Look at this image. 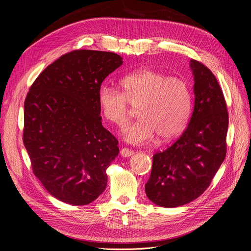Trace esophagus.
Listing matches in <instances>:
<instances>
[{
	"mask_svg": "<svg viewBox=\"0 0 251 251\" xmlns=\"http://www.w3.org/2000/svg\"><path fill=\"white\" fill-rule=\"evenodd\" d=\"M120 153H121L122 156L128 157V156H131V155H132V154L134 153V151L129 150V149H127V148H123V149H121Z\"/></svg>",
	"mask_w": 251,
	"mask_h": 251,
	"instance_id": "esophagus-1",
	"label": "esophagus"
}]
</instances>
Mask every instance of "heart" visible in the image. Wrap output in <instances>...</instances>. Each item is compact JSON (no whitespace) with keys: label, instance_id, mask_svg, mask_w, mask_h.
<instances>
[{"label":"heart","instance_id":"heart-1","mask_svg":"<svg viewBox=\"0 0 251 251\" xmlns=\"http://www.w3.org/2000/svg\"><path fill=\"white\" fill-rule=\"evenodd\" d=\"M122 92L101 85L98 100L105 120L124 126L137 108L138 120L125 130L124 138L132 144L174 138L186 128L191 114V92L182 78L142 69L130 73L120 81Z\"/></svg>","mask_w":251,"mask_h":251}]
</instances>
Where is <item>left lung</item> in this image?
Returning <instances> with one entry per match:
<instances>
[{
	"label": "left lung",
	"mask_w": 251,
	"mask_h": 251,
	"mask_svg": "<svg viewBox=\"0 0 251 251\" xmlns=\"http://www.w3.org/2000/svg\"><path fill=\"white\" fill-rule=\"evenodd\" d=\"M194 75V109L182 135L152 156L146 193L155 204L176 207L201 196L227 152L229 116L222 88L201 62L191 60Z\"/></svg>",
	"instance_id": "1"
}]
</instances>
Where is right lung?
<instances>
[{"label": "right lung", "instance_id": "add662e5", "mask_svg": "<svg viewBox=\"0 0 251 251\" xmlns=\"http://www.w3.org/2000/svg\"><path fill=\"white\" fill-rule=\"evenodd\" d=\"M122 63L111 51L72 50L49 65L26 96L23 143L33 174L63 202L88 204L107 187L105 170L119 148L101 125L98 92Z\"/></svg>", "mask_w": 251, "mask_h": 251}]
</instances>
